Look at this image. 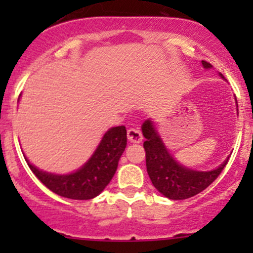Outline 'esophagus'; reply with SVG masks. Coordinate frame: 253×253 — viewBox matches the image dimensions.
<instances>
[{"instance_id": "obj_1", "label": "esophagus", "mask_w": 253, "mask_h": 253, "mask_svg": "<svg viewBox=\"0 0 253 253\" xmlns=\"http://www.w3.org/2000/svg\"><path fill=\"white\" fill-rule=\"evenodd\" d=\"M127 138L131 143H141L143 139L142 132L138 128H128L127 129Z\"/></svg>"}]
</instances>
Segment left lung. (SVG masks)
Listing matches in <instances>:
<instances>
[{"mask_svg": "<svg viewBox=\"0 0 253 253\" xmlns=\"http://www.w3.org/2000/svg\"><path fill=\"white\" fill-rule=\"evenodd\" d=\"M202 65L205 68L211 67L207 61H202ZM142 132L145 138L143 147L145 150L148 175L154 187L170 200H186L198 195L215 181L228 164L229 159H226L218 169L211 171L187 169L170 155L150 120L142 125Z\"/></svg>", "mask_w": 253, "mask_h": 253, "instance_id": "1", "label": "left lung"}]
</instances>
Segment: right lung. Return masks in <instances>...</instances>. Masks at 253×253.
Segmentation results:
<instances>
[{
    "label": "right lung",
    "instance_id": "obj_1",
    "mask_svg": "<svg viewBox=\"0 0 253 253\" xmlns=\"http://www.w3.org/2000/svg\"><path fill=\"white\" fill-rule=\"evenodd\" d=\"M127 144L125 126L112 127L105 133L90 159L70 175H53L40 171L30 164V170L52 192L71 200H91L111 181Z\"/></svg>",
    "mask_w": 253,
    "mask_h": 253
}]
</instances>
